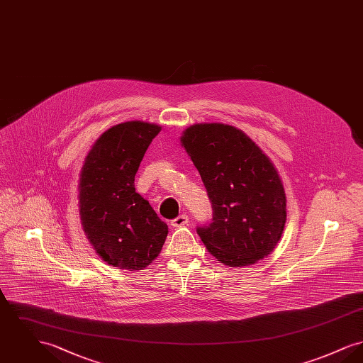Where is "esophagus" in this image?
Masks as SVG:
<instances>
[{
	"label": "esophagus",
	"instance_id": "34e87169",
	"mask_svg": "<svg viewBox=\"0 0 363 363\" xmlns=\"http://www.w3.org/2000/svg\"><path fill=\"white\" fill-rule=\"evenodd\" d=\"M188 223H189L188 215H179L178 218H175L174 220H172V225L173 227H182V225H186Z\"/></svg>",
	"mask_w": 363,
	"mask_h": 363
}]
</instances>
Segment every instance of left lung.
I'll list each match as a JSON object with an SVG mask.
<instances>
[{"label": "left lung", "mask_w": 363, "mask_h": 363, "mask_svg": "<svg viewBox=\"0 0 363 363\" xmlns=\"http://www.w3.org/2000/svg\"><path fill=\"white\" fill-rule=\"evenodd\" d=\"M181 145L213 208L212 223L197 228L208 252L233 268L271 255L287 220L286 191L272 160L241 129L219 122L190 125Z\"/></svg>", "instance_id": "obj_1"}]
</instances>
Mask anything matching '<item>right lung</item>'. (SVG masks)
<instances>
[{
    "instance_id": "right-lung-1",
    "label": "right lung",
    "mask_w": 363,
    "mask_h": 363,
    "mask_svg": "<svg viewBox=\"0 0 363 363\" xmlns=\"http://www.w3.org/2000/svg\"><path fill=\"white\" fill-rule=\"evenodd\" d=\"M162 126L122 122L88 151L79 178V213L86 240L111 267L140 271L159 256L169 227L135 188V175Z\"/></svg>"
}]
</instances>
